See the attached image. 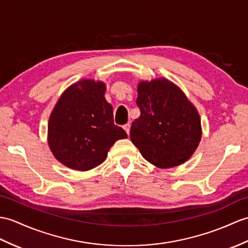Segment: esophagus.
I'll use <instances>...</instances> for the list:
<instances>
[{"label":"esophagus","instance_id":"34e87169","mask_svg":"<svg viewBox=\"0 0 248 248\" xmlns=\"http://www.w3.org/2000/svg\"><path fill=\"white\" fill-rule=\"evenodd\" d=\"M130 128H131V124H125L124 125V131L126 132V134L129 135V133H130Z\"/></svg>","mask_w":248,"mask_h":248}]
</instances>
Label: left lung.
I'll use <instances>...</instances> for the list:
<instances>
[{
    "label": "left lung",
    "mask_w": 248,
    "mask_h": 248,
    "mask_svg": "<svg viewBox=\"0 0 248 248\" xmlns=\"http://www.w3.org/2000/svg\"><path fill=\"white\" fill-rule=\"evenodd\" d=\"M137 93L140 116L132 123V142L159 168L185 163L202 137L197 108L178 86L165 78L140 81Z\"/></svg>",
    "instance_id": "1"
}]
</instances>
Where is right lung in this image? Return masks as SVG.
<instances>
[{"instance_id":"obj_1","label":"right lung","mask_w":248,"mask_h":248,"mask_svg":"<svg viewBox=\"0 0 248 248\" xmlns=\"http://www.w3.org/2000/svg\"><path fill=\"white\" fill-rule=\"evenodd\" d=\"M106 84L80 80L61 95L48 120V145L68 168L86 171L105 162L110 148L128 137L114 124L113 108L105 98Z\"/></svg>"}]
</instances>
